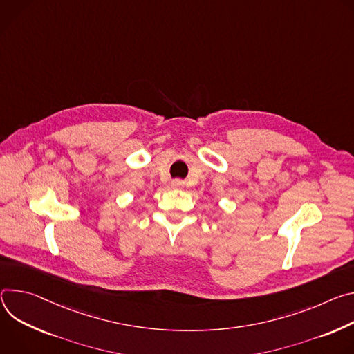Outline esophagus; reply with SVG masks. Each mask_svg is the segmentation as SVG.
<instances>
[{"mask_svg": "<svg viewBox=\"0 0 354 354\" xmlns=\"http://www.w3.org/2000/svg\"><path fill=\"white\" fill-rule=\"evenodd\" d=\"M171 187H173V188H183V187H184V181H181V180H174V181H171Z\"/></svg>", "mask_w": 354, "mask_h": 354, "instance_id": "obj_1", "label": "esophagus"}]
</instances>
